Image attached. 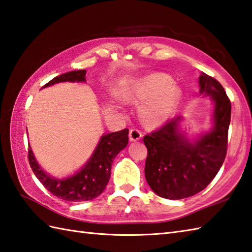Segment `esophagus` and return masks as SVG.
<instances>
[{"label":"esophagus","instance_id":"esophagus-1","mask_svg":"<svg viewBox=\"0 0 252 252\" xmlns=\"http://www.w3.org/2000/svg\"><path fill=\"white\" fill-rule=\"evenodd\" d=\"M129 138L131 142H136V141H140L142 138V133L140 130L137 129H131L130 133H129Z\"/></svg>","mask_w":252,"mask_h":252}]
</instances>
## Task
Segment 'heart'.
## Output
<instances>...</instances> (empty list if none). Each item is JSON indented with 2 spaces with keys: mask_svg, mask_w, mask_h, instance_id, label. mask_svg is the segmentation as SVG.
Listing matches in <instances>:
<instances>
[{
  "mask_svg": "<svg viewBox=\"0 0 252 252\" xmlns=\"http://www.w3.org/2000/svg\"><path fill=\"white\" fill-rule=\"evenodd\" d=\"M181 91L167 74L154 73L144 77L131 88L127 98L142 103V118L149 126L163 123L178 103Z\"/></svg>",
  "mask_w": 252,
  "mask_h": 252,
  "instance_id": "b5f03b06",
  "label": "heart"
}]
</instances>
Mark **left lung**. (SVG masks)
<instances>
[{"label": "left lung", "instance_id": "1", "mask_svg": "<svg viewBox=\"0 0 252 252\" xmlns=\"http://www.w3.org/2000/svg\"><path fill=\"white\" fill-rule=\"evenodd\" d=\"M199 85L200 94L210 96L215 103L210 132L191 143L180 132L178 117L143 138L148 152L146 181L158 196L167 199H183L206 189L226 156L231 100L221 83L206 73L199 77Z\"/></svg>", "mask_w": 252, "mask_h": 252}]
</instances>
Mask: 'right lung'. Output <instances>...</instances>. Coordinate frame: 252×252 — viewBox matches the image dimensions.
<instances>
[{
	"instance_id": "right-lung-1",
	"label": "right lung",
	"mask_w": 252,
	"mask_h": 252,
	"mask_svg": "<svg viewBox=\"0 0 252 252\" xmlns=\"http://www.w3.org/2000/svg\"><path fill=\"white\" fill-rule=\"evenodd\" d=\"M85 70L66 72L52 79L43 88L58 82H84ZM129 130L125 129L103 135L92 157L84 167L67 179H55L46 174L37 164L31 148L28 149V159L34 175L45 189L53 195L68 201H87L98 197L108 184L111 164L116 156L129 143Z\"/></svg>"
}]
</instances>
